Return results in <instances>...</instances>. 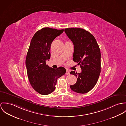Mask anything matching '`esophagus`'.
<instances>
[{
  "mask_svg": "<svg viewBox=\"0 0 126 126\" xmlns=\"http://www.w3.org/2000/svg\"><path fill=\"white\" fill-rule=\"evenodd\" d=\"M70 71H69V70H66V75H69V74H70Z\"/></svg>",
  "mask_w": 126,
  "mask_h": 126,
  "instance_id": "34e87169",
  "label": "esophagus"
}]
</instances>
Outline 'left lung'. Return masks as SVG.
<instances>
[{"label": "left lung", "mask_w": 126, "mask_h": 126, "mask_svg": "<svg viewBox=\"0 0 126 126\" xmlns=\"http://www.w3.org/2000/svg\"><path fill=\"white\" fill-rule=\"evenodd\" d=\"M64 31L74 46L73 60L82 70L79 73L70 72L77 77L76 83L70 88L78 93H87L97 84L100 73V49L93 35L85 29L69 28Z\"/></svg>", "instance_id": "left-lung-1"}]
</instances>
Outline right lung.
I'll list each match as a JSON object with an SVG mask.
<instances>
[{
  "label": "right lung",
  "instance_id": "right-lung-1",
  "mask_svg": "<svg viewBox=\"0 0 126 126\" xmlns=\"http://www.w3.org/2000/svg\"><path fill=\"white\" fill-rule=\"evenodd\" d=\"M64 29L45 28L33 36L26 59L27 74L30 84L40 94L46 95L53 92L58 78L64 75L66 69L63 67L53 69L46 64L50 58L52 42Z\"/></svg>",
  "mask_w": 126,
  "mask_h": 126
}]
</instances>
